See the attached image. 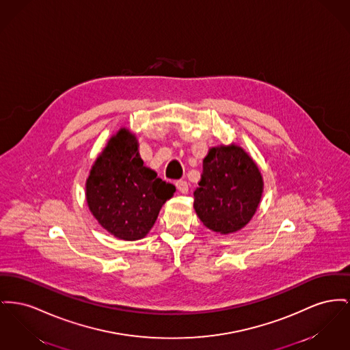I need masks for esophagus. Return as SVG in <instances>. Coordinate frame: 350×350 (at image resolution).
<instances>
[{"label":"esophagus","mask_w":350,"mask_h":350,"mask_svg":"<svg viewBox=\"0 0 350 350\" xmlns=\"http://www.w3.org/2000/svg\"><path fill=\"white\" fill-rule=\"evenodd\" d=\"M176 187H177L178 191H181L183 194H185V193H187V190H189V185H187V183L184 181V180L176 181Z\"/></svg>","instance_id":"esophagus-1"}]
</instances>
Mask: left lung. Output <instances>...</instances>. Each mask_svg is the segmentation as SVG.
I'll list each match as a JSON object with an SVG mask.
<instances>
[{
  "instance_id": "left-lung-1",
  "label": "left lung",
  "mask_w": 350,
  "mask_h": 350,
  "mask_svg": "<svg viewBox=\"0 0 350 350\" xmlns=\"http://www.w3.org/2000/svg\"><path fill=\"white\" fill-rule=\"evenodd\" d=\"M194 191V208L207 228L230 234L246 226L260 202L259 169L238 145L211 148Z\"/></svg>"
}]
</instances>
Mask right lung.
Listing matches in <instances>:
<instances>
[{
    "instance_id": "add662e5",
    "label": "right lung",
    "mask_w": 350,
    "mask_h": 350,
    "mask_svg": "<svg viewBox=\"0 0 350 350\" xmlns=\"http://www.w3.org/2000/svg\"><path fill=\"white\" fill-rule=\"evenodd\" d=\"M176 187L144 166L126 129L111 137L85 184L87 204L102 226L124 241L144 238Z\"/></svg>"
}]
</instances>
